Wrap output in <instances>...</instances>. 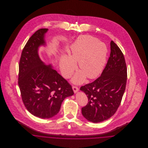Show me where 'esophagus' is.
Wrapping results in <instances>:
<instances>
[{
    "label": "esophagus",
    "mask_w": 148,
    "mask_h": 148,
    "mask_svg": "<svg viewBox=\"0 0 148 148\" xmlns=\"http://www.w3.org/2000/svg\"><path fill=\"white\" fill-rule=\"evenodd\" d=\"M72 88H73V91L75 93V92H77L79 90V88H78V87L77 86H74V85H73V86H72Z\"/></svg>",
    "instance_id": "1"
}]
</instances>
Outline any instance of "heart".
<instances>
[{
  "instance_id": "b5f03b06",
  "label": "heart",
  "mask_w": 148,
  "mask_h": 148,
  "mask_svg": "<svg viewBox=\"0 0 148 148\" xmlns=\"http://www.w3.org/2000/svg\"><path fill=\"white\" fill-rule=\"evenodd\" d=\"M106 45L89 35L78 38L68 52V57L63 56L60 60V66L64 77L70 76L78 63L81 72L73 78L75 83L83 82L85 75L89 79L97 77L103 70L107 55Z\"/></svg>"
}]
</instances>
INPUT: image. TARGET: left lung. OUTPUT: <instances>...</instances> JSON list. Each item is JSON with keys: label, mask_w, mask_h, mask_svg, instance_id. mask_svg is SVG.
<instances>
[{"label": "left lung", "mask_w": 148, "mask_h": 148, "mask_svg": "<svg viewBox=\"0 0 148 148\" xmlns=\"http://www.w3.org/2000/svg\"><path fill=\"white\" fill-rule=\"evenodd\" d=\"M110 54L101 75L90 83L80 87L88 102L82 108L85 118L94 123L109 119L120 105L125 90L127 64L123 53L113 42Z\"/></svg>", "instance_id": "obj_1"}]
</instances>
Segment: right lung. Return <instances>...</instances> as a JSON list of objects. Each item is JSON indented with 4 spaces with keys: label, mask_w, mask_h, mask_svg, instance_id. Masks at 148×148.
I'll return each instance as SVG.
<instances>
[{
    "label": "right lung",
    "mask_w": 148,
    "mask_h": 148,
    "mask_svg": "<svg viewBox=\"0 0 148 148\" xmlns=\"http://www.w3.org/2000/svg\"><path fill=\"white\" fill-rule=\"evenodd\" d=\"M48 29L37 30L21 52L19 64L18 85L22 101L29 112L42 119L59 113L64 99L74 94L71 85L51 65L40 60L38 47L44 44Z\"/></svg>",
    "instance_id": "right-lung-1"
}]
</instances>
